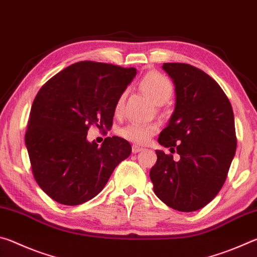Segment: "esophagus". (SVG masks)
<instances>
[{
  "mask_svg": "<svg viewBox=\"0 0 257 257\" xmlns=\"http://www.w3.org/2000/svg\"><path fill=\"white\" fill-rule=\"evenodd\" d=\"M142 151H143L142 147H139L137 145H134L133 146V153L134 154H137V153H139V152H142Z\"/></svg>",
  "mask_w": 257,
  "mask_h": 257,
  "instance_id": "34e87169",
  "label": "esophagus"
}]
</instances>
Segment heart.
<instances>
[{
    "label": "heart",
    "mask_w": 257,
    "mask_h": 257,
    "mask_svg": "<svg viewBox=\"0 0 257 257\" xmlns=\"http://www.w3.org/2000/svg\"><path fill=\"white\" fill-rule=\"evenodd\" d=\"M141 88L153 99L156 104H163L171 97L173 87L171 81L162 73L152 71L143 77L141 80ZM124 95H121L115 104V112L122 111ZM159 127L155 123H146L141 121H132L119 130L121 137L136 144H146L150 138L158 132Z\"/></svg>",
    "instance_id": "obj_1"
}]
</instances>
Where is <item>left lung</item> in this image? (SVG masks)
Returning a JSON list of instances; mask_svg holds the SVG:
<instances>
[{
	"label": "left lung",
	"mask_w": 257,
	"mask_h": 257,
	"mask_svg": "<svg viewBox=\"0 0 257 257\" xmlns=\"http://www.w3.org/2000/svg\"><path fill=\"white\" fill-rule=\"evenodd\" d=\"M175 85V110L158 142L150 178L156 196L180 212L197 211L222 188L237 149L231 104L219 84L187 63H163Z\"/></svg>",
	"instance_id": "obj_1"
}]
</instances>
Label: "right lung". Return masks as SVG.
<instances>
[{"label": "right lung", "mask_w": 257, "mask_h": 257, "mask_svg": "<svg viewBox=\"0 0 257 257\" xmlns=\"http://www.w3.org/2000/svg\"><path fill=\"white\" fill-rule=\"evenodd\" d=\"M135 68L81 61L42 87L30 111L25 143L34 178L63 205H79L101 191L132 145L107 137L87 141L89 125L110 129L115 104L136 76Z\"/></svg>", "instance_id": "1"}]
</instances>
